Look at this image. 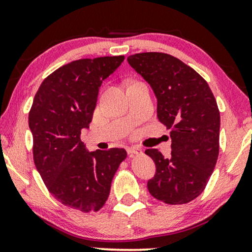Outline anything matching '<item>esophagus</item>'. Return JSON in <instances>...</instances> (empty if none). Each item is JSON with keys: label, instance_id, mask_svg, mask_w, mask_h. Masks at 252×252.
I'll return each mask as SVG.
<instances>
[{"label": "esophagus", "instance_id": "esophagus-1", "mask_svg": "<svg viewBox=\"0 0 252 252\" xmlns=\"http://www.w3.org/2000/svg\"><path fill=\"white\" fill-rule=\"evenodd\" d=\"M126 152H128L129 155L141 154V153H142V149L138 148V147H128V148H126Z\"/></svg>", "mask_w": 252, "mask_h": 252}]
</instances>
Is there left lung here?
<instances>
[{
    "mask_svg": "<svg viewBox=\"0 0 252 252\" xmlns=\"http://www.w3.org/2000/svg\"><path fill=\"white\" fill-rule=\"evenodd\" d=\"M128 63L149 84L158 100V118L169 130L172 155L147 149L155 174L149 193L166 204L192 201L204 190L219 154L220 115L209 84L178 58L147 52Z\"/></svg>",
    "mask_w": 252,
    "mask_h": 252,
    "instance_id": "left-lung-1",
    "label": "left lung"
}]
</instances>
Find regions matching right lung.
Segmentation results:
<instances>
[{
  "label": "right lung",
  "instance_id": "1",
  "mask_svg": "<svg viewBox=\"0 0 252 252\" xmlns=\"http://www.w3.org/2000/svg\"><path fill=\"white\" fill-rule=\"evenodd\" d=\"M123 60L80 59L58 68L40 85L28 116L37 172L54 198L83 212L102 209L126 156L122 148L89 152L80 140L92 121L100 85Z\"/></svg>",
  "mask_w": 252,
  "mask_h": 252
}]
</instances>
